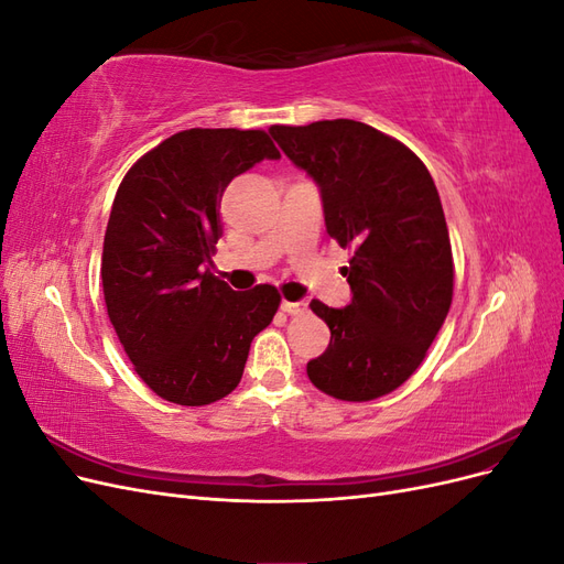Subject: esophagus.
Instances as JSON below:
<instances>
[{
    "label": "esophagus",
    "mask_w": 564,
    "mask_h": 564,
    "mask_svg": "<svg viewBox=\"0 0 564 564\" xmlns=\"http://www.w3.org/2000/svg\"><path fill=\"white\" fill-rule=\"evenodd\" d=\"M282 311L286 315H294V317H301L308 313V301H282Z\"/></svg>",
    "instance_id": "obj_1"
}]
</instances>
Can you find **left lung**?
I'll return each instance as SVG.
<instances>
[{
    "label": "left lung",
    "mask_w": 564,
    "mask_h": 564,
    "mask_svg": "<svg viewBox=\"0 0 564 564\" xmlns=\"http://www.w3.org/2000/svg\"><path fill=\"white\" fill-rule=\"evenodd\" d=\"M270 133L317 183L329 237L352 249L340 268L352 301L311 303L332 340L308 379L336 400L383 398L419 369L452 305V245L433 176L404 143L355 119Z\"/></svg>",
    "instance_id": "8db88e82"
}]
</instances>
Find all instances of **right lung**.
<instances>
[{
    "mask_svg": "<svg viewBox=\"0 0 564 564\" xmlns=\"http://www.w3.org/2000/svg\"><path fill=\"white\" fill-rule=\"evenodd\" d=\"M280 150L261 129H187L119 183L104 242V296L119 344L166 402L212 404L242 379L253 336L280 308L275 286L232 289L207 263L228 183Z\"/></svg>",
    "mask_w": 564,
    "mask_h": 564,
    "instance_id": "1",
    "label": "right lung"
}]
</instances>
